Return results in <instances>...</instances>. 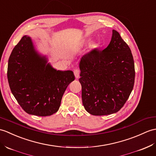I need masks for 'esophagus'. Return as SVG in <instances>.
Segmentation results:
<instances>
[{
    "label": "esophagus",
    "mask_w": 156,
    "mask_h": 156,
    "mask_svg": "<svg viewBox=\"0 0 156 156\" xmlns=\"http://www.w3.org/2000/svg\"><path fill=\"white\" fill-rule=\"evenodd\" d=\"M74 74L75 77L76 78H78L80 76V70L78 69H75L74 70Z\"/></svg>",
    "instance_id": "1"
}]
</instances>
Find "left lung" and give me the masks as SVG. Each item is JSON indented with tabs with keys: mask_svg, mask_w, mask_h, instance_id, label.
I'll return each mask as SVG.
<instances>
[{
	"mask_svg": "<svg viewBox=\"0 0 156 156\" xmlns=\"http://www.w3.org/2000/svg\"><path fill=\"white\" fill-rule=\"evenodd\" d=\"M79 66L82 103L88 113L109 115L124 106L134 85V61L129 47L116 30H112L107 48L86 54Z\"/></svg>",
	"mask_w": 156,
	"mask_h": 156,
	"instance_id": "left-lung-1",
	"label": "left lung"
}]
</instances>
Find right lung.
Here are the masks:
<instances>
[{
	"label": "right lung",
	"instance_id": "1",
	"mask_svg": "<svg viewBox=\"0 0 156 156\" xmlns=\"http://www.w3.org/2000/svg\"><path fill=\"white\" fill-rule=\"evenodd\" d=\"M10 90L27 113L50 115L58 110L62 98L75 76L71 70L53 68L36 51L30 37L25 35L14 46L8 63Z\"/></svg>",
	"mask_w": 156,
	"mask_h": 156
}]
</instances>
